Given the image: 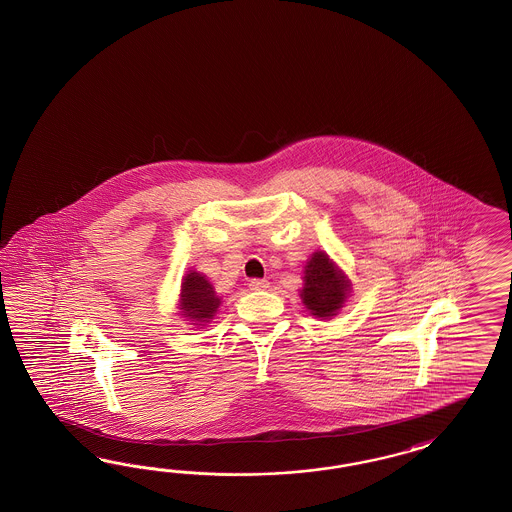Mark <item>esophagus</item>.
<instances>
[{
	"label": "esophagus",
	"instance_id": "34e87169",
	"mask_svg": "<svg viewBox=\"0 0 512 512\" xmlns=\"http://www.w3.org/2000/svg\"><path fill=\"white\" fill-rule=\"evenodd\" d=\"M268 285L270 283L266 279H251L249 281V289L251 291H264V289H268Z\"/></svg>",
	"mask_w": 512,
	"mask_h": 512
}]
</instances>
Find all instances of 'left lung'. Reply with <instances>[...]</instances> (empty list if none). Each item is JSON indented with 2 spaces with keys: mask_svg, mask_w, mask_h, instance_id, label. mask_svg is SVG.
<instances>
[{
  "mask_svg": "<svg viewBox=\"0 0 512 512\" xmlns=\"http://www.w3.org/2000/svg\"><path fill=\"white\" fill-rule=\"evenodd\" d=\"M351 281L343 274L325 251H315L304 266V287L300 291L304 306L311 315L330 319L338 315L347 296Z\"/></svg>",
  "mask_w": 512,
  "mask_h": 512,
  "instance_id": "1",
  "label": "left lung"
}]
</instances>
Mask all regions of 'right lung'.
Listing matches in <instances>:
<instances>
[{
  "mask_svg": "<svg viewBox=\"0 0 512 512\" xmlns=\"http://www.w3.org/2000/svg\"><path fill=\"white\" fill-rule=\"evenodd\" d=\"M221 298L217 296L212 283L201 272L189 270L182 279L180 291V315L193 321V325L204 326L214 319Z\"/></svg>",
  "mask_w": 512,
  "mask_h": 512,
  "instance_id": "1",
  "label": "right lung"
}]
</instances>
